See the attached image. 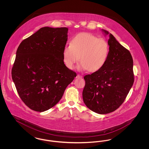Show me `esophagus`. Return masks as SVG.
<instances>
[{
    "instance_id": "obj_1",
    "label": "esophagus",
    "mask_w": 149,
    "mask_h": 149,
    "mask_svg": "<svg viewBox=\"0 0 149 149\" xmlns=\"http://www.w3.org/2000/svg\"><path fill=\"white\" fill-rule=\"evenodd\" d=\"M82 78V76H81V75H79V74H78V75H77V78Z\"/></svg>"
}]
</instances>
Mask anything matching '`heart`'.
Instances as JSON below:
<instances>
[{"label": "heart", "mask_w": 149, "mask_h": 149, "mask_svg": "<svg viewBox=\"0 0 149 149\" xmlns=\"http://www.w3.org/2000/svg\"><path fill=\"white\" fill-rule=\"evenodd\" d=\"M109 53V46L105 40L91 33H80L64 47L63 56L64 63L70 69L74 68L79 57L80 70L94 72L106 64Z\"/></svg>", "instance_id": "heart-1"}]
</instances>
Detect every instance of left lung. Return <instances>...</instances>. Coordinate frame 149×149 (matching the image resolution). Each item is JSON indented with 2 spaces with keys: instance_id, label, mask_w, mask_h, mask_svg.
Wrapping results in <instances>:
<instances>
[{
  "instance_id": "left-lung-1",
  "label": "left lung",
  "mask_w": 149,
  "mask_h": 149,
  "mask_svg": "<svg viewBox=\"0 0 149 149\" xmlns=\"http://www.w3.org/2000/svg\"><path fill=\"white\" fill-rule=\"evenodd\" d=\"M102 31L106 35L109 32ZM109 53L99 70L86 75L83 99L86 106L98 114L109 113L123 103L134 82L133 59L130 51L109 33Z\"/></svg>"
}]
</instances>
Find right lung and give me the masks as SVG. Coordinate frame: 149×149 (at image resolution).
<instances>
[{"instance_id": "obj_1", "label": "right lung", "mask_w": 149, "mask_h": 149, "mask_svg": "<svg viewBox=\"0 0 149 149\" xmlns=\"http://www.w3.org/2000/svg\"><path fill=\"white\" fill-rule=\"evenodd\" d=\"M68 31L66 27L41 28L17 49L12 77L22 100L33 111L55 106L77 77L63 60Z\"/></svg>"}]
</instances>
